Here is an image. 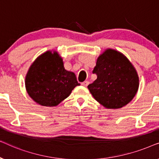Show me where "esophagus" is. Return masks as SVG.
<instances>
[{"instance_id":"34e87169","label":"esophagus","mask_w":159,"mask_h":159,"mask_svg":"<svg viewBox=\"0 0 159 159\" xmlns=\"http://www.w3.org/2000/svg\"><path fill=\"white\" fill-rule=\"evenodd\" d=\"M89 83H90V82H89L88 81H84V82H83L82 83V85H83L84 87H87L89 84Z\"/></svg>"}]
</instances>
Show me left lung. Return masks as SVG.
Segmentation results:
<instances>
[{
  "instance_id": "1",
  "label": "left lung",
  "mask_w": 159,
  "mask_h": 159,
  "mask_svg": "<svg viewBox=\"0 0 159 159\" xmlns=\"http://www.w3.org/2000/svg\"><path fill=\"white\" fill-rule=\"evenodd\" d=\"M93 73L97 79L88 86L93 98L108 109L122 108L138 93L139 77L122 53L107 48L96 59Z\"/></svg>"
}]
</instances>
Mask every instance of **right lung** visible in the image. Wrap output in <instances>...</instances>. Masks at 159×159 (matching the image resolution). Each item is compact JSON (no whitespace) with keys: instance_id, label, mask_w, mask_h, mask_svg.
I'll list each match as a JSON object with an SVG mask.
<instances>
[{"instance_id":"obj_1","label":"right lung","mask_w":159,"mask_h":159,"mask_svg":"<svg viewBox=\"0 0 159 159\" xmlns=\"http://www.w3.org/2000/svg\"><path fill=\"white\" fill-rule=\"evenodd\" d=\"M80 85L75 74L65 69L56 51H48L38 56L25 77V88L30 97L43 106H58L76 86Z\"/></svg>"}]
</instances>
